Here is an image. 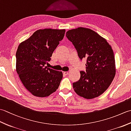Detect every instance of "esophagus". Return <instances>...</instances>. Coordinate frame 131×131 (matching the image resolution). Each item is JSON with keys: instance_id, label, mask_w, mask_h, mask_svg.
<instances>
[{"instance_id": "esophagus-1", "label": "esophagus", "mask_w": 131, "mask_h": 131, "mask_svg": "<svg viewBox=\"0 0 131 131\" xmlns=\"http://www.w3.org/2000/svg\"><path fill=\"white\" fill-rule=\"evenodd\" d=\"M63 74L65 75H67L69 74V72L68 71H64V72H63Z\"/></svg>"}]
</instances>
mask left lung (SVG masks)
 I'll return each mask as SVG.
<instances>
[{
  "instance_id": "left-lung-1",
  "label": "left lung",
  "mask_w": 131,
  "mask_h": 131,
  "mask_svg": "<svg viewBox=\"0 0 131 131\" xmlns=\"http://www.w3.org/2000/svg\"><path fill=\"white\" fill-rule=\"evenodd\" d=\"M79 57L87 58L86 71L80 72V78L73 83L77 94L86 99L101 95L109 87L115 75V57L106 39L93 30L78 27L66 32Z\"/></svg>"
}]
</instances>
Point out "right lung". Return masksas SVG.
<instances>
[{"instance_id":"right-lung-1","label":"right lung","mask_w":131,"mask_h":131,"mask_svg":"<svg viewBox=\"0 0 131 131\" xmlns=\"http://www.w3.org/2000/svg\"><path fill=\"white\" fill-rule=\"evenodd\" d=\"M65 32V29H39L19 44L16 54V71L32 95L48 97L60 85L62 72L44 65L51 60Z\"/></svg>"}]
</instances>
